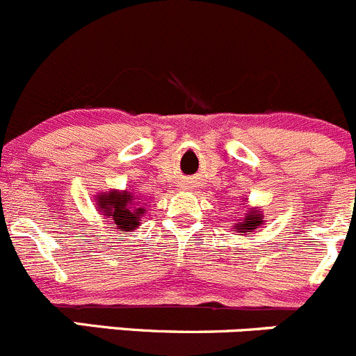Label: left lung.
I'll use <instances>...</instances> for the list:
<instances>
[{
    "label": "left lung",
    "mask_w": 356,
    "mask_h": 356,
    "mask_svg": "<svg viewBox=\"0 0 356 356\" xmlns=\"http://www.w3.org/2000/svg\"><path fill=\"white\" fill-rule=\"evenodd\" d=\"M262 224H264V216H262L261 209H245L243 217L234 224V229H238L240 233H248V231L261 227Z\"/></svg>",
    "instance_id": "obj_1"
}]
</instances>
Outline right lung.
<instances>
[{
    "label": "right lung",
    "mask_w": 356,
    "mask_h": 356,
    "mask_svg": "<svg viewBox=\"0 0 356 356\" xmlns=\"http://www.w3.org/2000/svg\"><path fill=\"white\" fill-rule=\"evenodd\" d=\"M134 195L129 191H109L97 195V210L115 224L120 233L137 229L144 216V207L134 202Z\"/></svg>",
    "instance_id": "right-lung-1"
}]
</instances>
